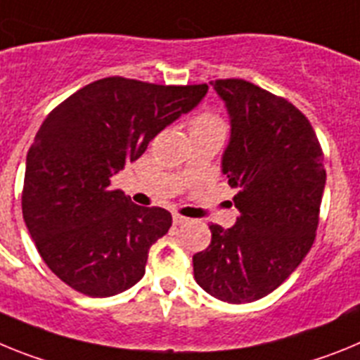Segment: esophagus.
<instances>
[{"label":"esophagus","instance_id":"obj_1","mask_svg":"<svg viewBox=\"0 0 360 360\" xmlns=\"http://www.w3.org/2000/svg\"><path fill=\"white\" fill-rule=\"evenodd\" d=\"M174 224H177V226H179V224H184V223H188V219L186 217H183V215H179V214H174Z\"/></svg>","mask_w":360,"mask_h":360}]
</instances>
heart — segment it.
Returning <instances> with one entry per match:
<instances>
[{
  "label": "heart",
  "instance_id": "heart-1",
  "mask_svg": "<svg viewBox=\"0 0 360 360\" xmlns=\"http://www.w3.org/2000/svg\"><path fill=\"white\" fill-rule=\"evenodd\" d=\"M192 128L198 130H214V132H223L224 134V123L223 120L215 114H201L193 120Z\"/></svg>",
  "mask_w": 360,
  "mask_h": 360
}]
</instances>
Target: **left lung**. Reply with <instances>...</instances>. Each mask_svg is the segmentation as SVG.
I'll use <instances>...</instances> for the list:
<instances>
[{
	"mask_svg": "<svg viewBox=\"0 0 360 360\" xmlns=\"http://www.w3.org/2000/svg\"><path fill=\"white\" fill-rule=\"evenodd\" d=\"M230 115L221 168L237 190L236 224H210L193 277L219 301L243 304L274 292L310 252L326 170L310 121L299 108L245 79L210 83Z\"/></svg>",
	"mask_w": 360,
	"mask_h": 360,
	"instance_id": "8db88e82",
	"label": "left lung"
}]
</instances>
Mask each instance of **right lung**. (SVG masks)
<instances>
[{
  "label": "right lung",
  "mask_w": 360,
  "mask_h": 360,
  "mask_svg": "<svg viewBox=\"0 0 360 360\" xmlns=\"http://www.w3.org/2000/svg\"><path fill=\"white\" fill-rule=\"evenodd\" d=\"M206 92L208 85L105 77L46 115L27 154L21 208L39 255L70 288L110 297L145 275L172 215L134 205L110 181Z\"/></svg>",
  "instance_id": "obj_1"
}]
</instances>
